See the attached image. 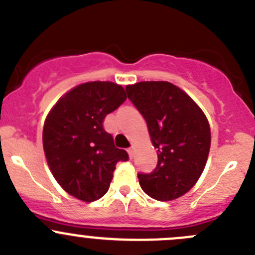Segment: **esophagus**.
Wrapping results in <instances>:
<instances>
[{
	"instance_id": "1",
	"label": "esophagus",
	"mask_w": 255,
	"mask_h": 255,
	"mask_svg": "<svg viewBox=\"0 0 255 255\" xmlns=\"http://www.w3.org/2000/svg\"><path fill=\"white\" fill-rule=\"evenodd\" d=\"M128 154H129L130 159H132V156H134V149H132V147H129V149H128Z\"/></svg>"
}]
</instances>
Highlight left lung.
<instances>
[{
  "label": "left lung",
  "mask_w": 255,
  "mask_h": 255,
  "mask_svg": "<svg viewBox=\"0 0 255 255\" xmlns=\"http://www.w3.org/2000/svg\"><path fill=\"white\" fill-rule=\"evenodd\" d=\"M128 98L144 116L157 151L150 174H137L142 190L160 202L188 193L202 175L209 155L210 126L203 110L183 90L168 81L126 86Z\"/></svg>",
  "instance_id": "obj_1"
}]
</instances>
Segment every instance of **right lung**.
<instances>
[{
    "mask_svg": "<svg viewBox=\"0 0 255 255\" xmlns=\"http://www.w3.org/2000/svg\"><path fill=\"white\" fill-rule=\"evenodd\" d=\"M125 100L121 85L85 82L65 94L46 118L42 142L48 168L61 188L79 200L95 202L105 195L116 162L129 159L103 126L106 115Z\"/></svg>",
    "mask_w": 255,
    "mask_h": 255,
    "instance_id": "obj_1",
    "label": "right lung"
}]
</instances>
